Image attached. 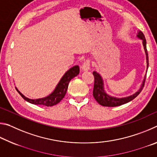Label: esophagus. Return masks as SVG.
<instances>
[{
  "label": "esophagus",
  "instance_id": "1",
  "mask_svg": "<svg viewBox=\"0 0 157 157\" xmlns=\"http://www.w3.org/2000/svg\"><path fill=\"white\" fill-rule=\"evenodd\" d=\"M90 65H91V62H90V59H88L85 60L84 63H82V71H89L90 68Z\"/></svg>",
  "mask_w": 157,
  "mask_h": 157
}]
</instances>
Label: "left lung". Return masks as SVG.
<instances>
[{
    "label": "left lung",
    "instance_id": "8db88e82",
    "mask_svg": "<svg viewBox=\"0 0 157 157\" xmlns=\"http://www.w3.org/2000/svg\"><path fill=\"white\" fill-rule=\"evenodd\" d=\"M137 37L141 39L143 41V45L144 46L145 52L146 54V60H147V69L148 68L149 65V61H148V54L147 51V48H146V39L145 38V36L141 31H139L138 33ZM94 91H93V95L97 102L99 103L100 105L104 106V107H117V106H120L122 105L126 104V103L130 102L132 100H134L135 98L137 97L139 94L143 89L145 85V82L146 79V75L143 79V84L139 89V91L135 93L130 96L126 97V98H117L114 97H111L110 95H107L104 90V83H103V80L102 77L100 76L99 73L94 71Z\"/></svg>",
    "mask_w": 157,
    "mask_h": 157
}]
</instances>
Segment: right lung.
Segmentation results:
<instances>
[{
	"label": "right lung",
	"mask_w": 157,
	"mask_h": 157,
	"mask_svg": "<svg viewBox=\"0 0 157 157\" xmlns=\"http://www.w3.org/2000/svg\"><path fill=\"white\" fill-rule=\"evenodd\" d=\"M79 73V67L78 66H75L66 72L63 76L60 79V81L57 85L56 88L54 90L51 94L48 95L47 97L44 98H39V99H29V98L24 96L16 88L17 91L18 92L21 97H22L25 100L28 101V102L31 104L36 105H41V106H46V107H52L59 103L63 98L67 91V89L68 86V83L73 78H75Z\"/></svg>",
	"instance_id": "1"
}]
</instances>
